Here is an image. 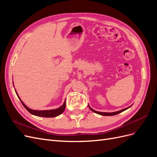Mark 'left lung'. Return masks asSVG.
<instances>
[{"label": "left lung", "mask_w": 157, "mask_h": 157, "mask_svg": "<svg viewBox=\"0 0 157 157\" xmlns=\"http://www.w3.org/2000/svg\"><path fill=\"white\" fill-rule=\"evenodd\" d=\"M89 108L90 109V110L92 111H93V112H94V113H97V114H99V115H103V116H113V115H117V114H118V113H121V112H122V111H124L126 110L127 109L130 108V107H127V108H126V109H122V110H121V111H117V112H113V113H103V112H98V111H94V109H92V108H90V106H89Z\"/></svg>", "instance_id": "left-lung-1"}]
</instances>
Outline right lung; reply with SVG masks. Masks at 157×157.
<instances>
[{
	"label": "right lung",
	"mask_w": 157,
	"mask_h": 157,
	"mask_svg": "<svg viewBox=\"0 0 157 157\" xmlns=\"http://www.w3.org/2000/svg\"><path fill=\"white\" fill-rule=\"evenodd\" d=\"M16 91V90H15ZM17 96L18 97V98L20 99V100L21 101L22 105H23L27 110L29 111L31 114L32 115H34L38 117H55L58 116L59 115H61V113H63L64 110H65V101L63 103V105L62 106H61L60 107H59L58 109H53V110H48V111H36V110H33V109H31L29 108H28L23 102L21 100V99L20 98V97L18 96V95L16 92Z\"/></svg>",
	"instance_id": "obj_1"
}]
</instances>
